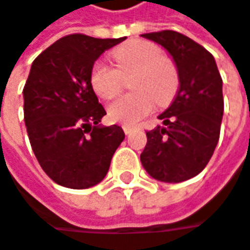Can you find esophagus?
Segmentation results:
<instances>
[{"mask_svg":"<svg viewBox=\"0 0 250 250\" xmlns=\"http://www.w3.org/2000/svg\"><path fill=\"white\" fill-rule=\"evenodd\" d=\"M123 130H125V133L128 136V134H131L133 133V130H134V127H130V125H125L123 127Z\"/></svg>","mask_w":250,"mask_h":250,"instance_id":"esophagus-1","label":"esophagus"}]
</instances>
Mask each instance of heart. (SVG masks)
I'll return each instance as SVG.
<instances>
[{
    "instance_id": "heart-1",
    "label": "heart",
    "mask_w": 250,
    "mask_h": 250,
    "mask_svg": "<svg viewBox=\"0 0 250 250\" xmlns=\"http://www.w3.org/2000/svg\"><path fill=\"white\" fill-rule=\"evenodd\" d=\"M114 66L96 61L90 69V86L100 99L110 100L122 89V75L136 70L131 87L136 92L122 96L110 103L107 114L111 122L136 125L154 107V99L168 100L177 86V70L172 62L161 56V49L148 41L134 39L111 53Z\"/></svg>"
}]
</instances>
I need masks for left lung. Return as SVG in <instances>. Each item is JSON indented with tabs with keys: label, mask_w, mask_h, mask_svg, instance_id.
Instances as JSON below:
<instances>
[{
	"label": "left lung",
	"mask_w": 250,
	"mask_h": 250,
	"mask_svg": "<svg viewBox=\"0 0 250 250\" xmlns=\"http://www.w3.org/2000/svg\"><path fill=\"white\" fill-rule=\"evenodd\" d=\"M141 37L172 56L180 87L171 106L158 116L163 125L146 133L140 160L155 180L183 183L207 167L218 144L224 116L222 78L212 55L191 38L175 31Z\"/></svg>",
	"instance_id": "left-lung-1"
}]
</instances>
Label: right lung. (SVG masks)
<instances>
[{
  "label": "right lung",
  "mask_w": 250,
  "mask_h": 250,
  "mask_svg": "<svg viewBox=\"0 0 250 250\" xmlns=\"http://www.w3.org/2000/svg\"><path fill=\"white\" fill-rule=\"evenodd\" d=\"M119 39L61 38L34 61L23 86V120L39 166L56 184L84 189L107 174L125 140L122 127L99 125L106 110L90 86V69Z\"/></svg>",
  "instance_id": "add662e5"
}]
</instances>
